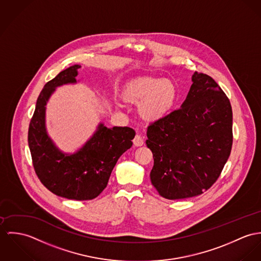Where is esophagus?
Returning a JSON list of instances; mask_svg holds the SVG:
<instances>
[{"mask_svg":"<svg viewBox=\"0 0 261 261\" xmlns=\"http://www.w3.org/2000/svg\"><path fill=\"white\" fill-rule=\"evenodd\" d=\"M133 144H134V146H136V147L142 146V145L144 144V140H143V138L140 135H136L134 137V139H133Z\"/></svg>","mask_w":261,"mask_h":261,"instance_id":"1","label":"esophagus"}]
</instances>
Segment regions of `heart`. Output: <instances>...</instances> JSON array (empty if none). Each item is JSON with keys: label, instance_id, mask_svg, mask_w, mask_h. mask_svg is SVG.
I'll return each instance as SVG.
<instances>
[{"label": "heart", "instance_id": "1", "mask_svg": "<svg viewBox=\"0 0 261 261\" xmlns=\"http://www.w3.org/2000/svg\"><path fill=\"white\" fill-rule=\"evenodd\" d=\"M177 87L169 79L142 76L130 81L124 89L126 101L138 104L144 120L155 122L167 116L177 100Z\"/></svg>", "mask_w": 261, "mask_h": 261}]
</instances>
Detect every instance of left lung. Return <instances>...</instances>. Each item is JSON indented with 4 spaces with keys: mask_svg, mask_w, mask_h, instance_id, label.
<instances>
[{
    "mask_svg": "<svg viewBox=\"0 0 261 261\" xmlns=\"http://www.w3.org/2000/svg\"><path fill=\"white\" fill-rule=\"evenodd\" d=\"M147 137L154 158L150 179L158 193L170 200L200 195L231 152L229 99L210 76L195 72L180 109L150 124Z\"/></svg>",
    "mask_w": 261,
    "mask_h": 261,
    "instance_id": "obj_1",
    "label": "left lung"
}]
</instances>
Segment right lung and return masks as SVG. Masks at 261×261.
<instances>
[{
    "mask_svg": "<svg viewBox=\"0 0 261 261\" xmlns=\"http://www.w3.org/2000/svg\"><path fill=\"white\" fill-rule=\"evenodd\" d=\"M80 68V65L67 68L44 86L30 122L28 143L36 174L47 189L67 199L91 200L106 188L118 159L133 144L135 131L99 123L76 152L59 149L46 128V105L56 88L77 83Z\"/></svg>",
    "mask_w": 261,
    "mask_h": 261,
    "instance_id": "1",
    "label": "right lung"
}]
</instances>
